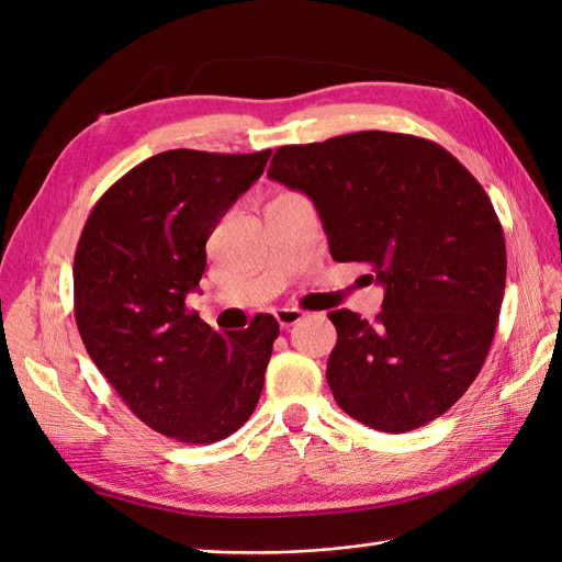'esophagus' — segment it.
Returning a JSON list of instances; mask_svg holds the SVG:
<instances>
[{
    "label": "esophagus",
    "mask_w": 562,
    "mask_h": 562,
    "mask_svg": "<svg viewBox=\"0 0 562 562\" xmlns=\"http://www.w3.org/2000/svg\"><path fill=\"white\" fill-rule=\"evenodd\" d=\"M306 313L299 311V308H278L276 311V318L280 323V328H292V325H296L299 321H304Z\"/></svg>",
    "instance_id": "1"
}]
</instances>
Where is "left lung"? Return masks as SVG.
Returning <instances> with one entry per match:
<instances>
[{"label": "left lung", "instance_id": "8db88e82", "mask_svg": "<svg viewBox=\"0 0 562 562\" xmlns=\"http://www.w3.org/2000/svg\"><path fill=\"white\" fill-rule=\"evenodd\" d=\"M268 177L316 205L337 263H367L383 311L330 313L335 402L361 424L407 434L474 383L505 292V237L484 187L438 143L359 132L282 146Z\"/></svg>", "mask_w": 562, "mask_h": 562}]
</instances>
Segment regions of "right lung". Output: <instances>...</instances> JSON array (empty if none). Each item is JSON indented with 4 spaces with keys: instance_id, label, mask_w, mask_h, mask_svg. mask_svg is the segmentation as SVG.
Listing matches in <instances>:
<instances>
[{
    "instance_id": "obj_1",
    "label": "right lung",
    "mask_w": 562,
    "mask_h": 562,
    "mask_svg": "<svg viewBox=\"0 0 562 562\" xmlns=\"http://www.w3.org/2000/svg\"><path fill=\"white\" fill-rule=\"evenodd\" d=\"M270 150H165L100 195L74 256V313L100 373L138 419L207 446L254 414L272 342L270 313L217 333L187 308L205 270V241L263 175Z\"/></svg>"
}]
</instances>
